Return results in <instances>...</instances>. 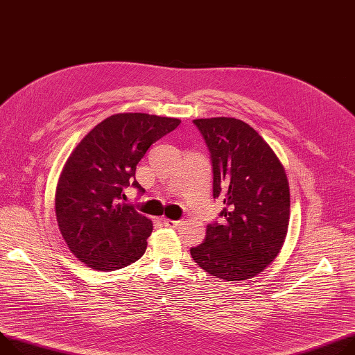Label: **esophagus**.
<instances>
[{
	"label": "esophagus",
	"mask_w": 355,
	"mask_h": 355,
	"mask_svg": "<svg viewBox=\"0 0 355 355\" xmlns=\"http://www.w3.org/2000/svg\"><path fill=\"white\" fill-rule=\"evenodd\" d=\"M164 225L168 228H178L182 225V220H173V219H164Z\"/></svg>",
	"instance_id": "1"
}]
</instances>
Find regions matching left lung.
I'll return each instance as SVG.
<instances>
[{
	"label": "left lung",
	"instance_id": "obj_1",
	"mask_svg": "<svg viewBox=\"0 0 355 355\" xmlns=\"http://www.w3.org/2000/svg\"><path fill=\"white\" fill-rule=\"evenodd\" d=\"M211 153L214 198L227 205L222 223H209L191 256L207 273L227 282L263 272L282 250L290 219L288 181L270 146L234 117L197 119Z\"/></svg>",
	"mask_w": 355,
	"mask_h": 355
}]
</instances>
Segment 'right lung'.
<instances>
[{"mask_svg": "<svg viewBox=\"0 0 355 355\" xmlns=\"http://www.w3.org/2000/svg\"><path fill=\"white\" fill-rule=\"evenodd\" d=\"M180 119L147 113L113 114L80 140L58 180L55 214L69 250L86 266L112 272L135 263L147 249L153 222L123 202L136 167L153 143Z\"/></svg>", "mask_w": 355, "mask_h": 355, "instance_id": "obj_1", "label": "right lung"}]
</instances>
